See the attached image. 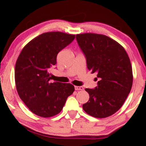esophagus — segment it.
I'll list each match as a JSON object with an SVG mask.
<instances>
[{
	"label": "esophagus",
	"mask_w": 146,
	"mask_h": 146,
	"mask_svg": "<svg viewBox=\"0 0 146 146\" xmlns=\"http://www.w3.org/2000/svg\"><path fill=\"white\" fill-rule=\"evenodd\" d=\"M74 89L76 91H78V90H83V87H82V86H80V87H78V86H75L74 87Z\"/></svg>",
	"instance_id": "esophagus-1"
}]
</instances>
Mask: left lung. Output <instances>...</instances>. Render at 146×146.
I'll return each mask as SVG.
<instances>
[{"label":"left lung","instance_id":"left-lung-1","mask_svg":"<svg viewBox=\"0 0 146 146\" xmlns=\"http://www.w3.org/2000/svg\"><path fill=\"white\" fill-rule=\"evenodd\" d=\"M76 41L87 60V68L97 73L98 86L85 89L89 100L82 105L88 114L106 118L119 110L130 93L133 72L130 59L119 43L103 35H77Z\"/></svg>","mask_w":146,"mask_h":146}]
</instances>
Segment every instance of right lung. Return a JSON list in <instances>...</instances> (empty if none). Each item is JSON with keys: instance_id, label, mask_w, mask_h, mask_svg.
<instances>
[{"instance_id": "obj_1", "label": "right lung", "mask_w": 146, "mask_h": 146, "mask_svg": "<svg viewBox=\"0 0 146 146\" xmlns=\"http://www.w3.org/2000/svg\"><path fill=\"white\" fill-rule=\"evenodd\" d=\"M75 35L61 32L43 33L23 47L15 64V80L19 98L30 110L48 118L59 114L74 91L70 83L50 82L49 70L57 55Z\"/></svg>"}]
</instances>
